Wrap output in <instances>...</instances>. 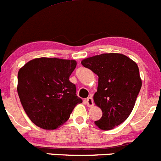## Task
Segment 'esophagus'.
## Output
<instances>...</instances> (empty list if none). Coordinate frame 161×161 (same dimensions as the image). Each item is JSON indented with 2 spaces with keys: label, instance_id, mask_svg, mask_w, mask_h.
<instances>
[{
  "label": "esophagus",
  "instance_id": "1",
  "mask_svg": "<svg viewBox=\"0 0 161 161\" xmlns=\"http://www.w3.org/2000/svg\"><path fill=\"white\" fill-rule=\"evenodd\" d=\"M85 103L88 107L94 106V100H93V98L91 97H87V99L85 100Z\"/></svg>",
  "mask_w": 161,
  "mask_h": 161
}]
</instances>
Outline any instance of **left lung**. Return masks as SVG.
<instances>
[{
  "mask_svg": "<svg viewBox=\"0 0 161 161\" xmlns=\"http://www.w3.org/2000/svg\"><path fill=\"white\" fill-rule=\"evenodd\" d=\"M81 64L98 76L94 101L103 115L95 124L104 130L114 129L127 120L135 105L142 86L137 64L117 53L85 58Z\"/></svg>",
  "mask_w": 161,
  "mask_h": 161,
  "instance_id": "obj_1",
  "label": "left lung"
}]
</instances>
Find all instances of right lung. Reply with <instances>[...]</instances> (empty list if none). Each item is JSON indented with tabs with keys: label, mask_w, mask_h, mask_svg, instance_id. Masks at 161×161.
I'll return each instance as SVG.
<instances>
[{
	"label": "right lung",
	"mask_w": 161,
	"mask_h": 161,
	"mask_svg": "<svg viewBox=\"0 0 161 161\" xmlns=\"http://www.w3.org/2000/svg\"><path fill=\"white\" fill-rule=\"evenodd\" d=\"M74 60L40 58L25 64L18 74V93L24 110L37 127L54 130L64 124L82 103L69 80Z\"/></svg>",
	"instance_id": "obj_1"
}]
</instances>
